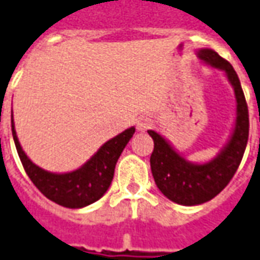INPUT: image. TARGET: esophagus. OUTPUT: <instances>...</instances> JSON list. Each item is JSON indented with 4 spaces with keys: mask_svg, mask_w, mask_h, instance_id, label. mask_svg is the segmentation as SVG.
<instances>
[{
    "mask_svg": "<svg viewBox=\"0 0 260 260\" xmlns=\"http://www.w3.org/2000/svg\"><path fill=\"white\" fill-rule=\"evenodd\" d=\"M153 126V121L149 116H141L137 121V129L138 131H148Z\"/></svg>",
    "mask_w": 260,
    "mask_h": 260,
    "instance_id": "34e87169",
    "label": "esophagus"
}]
</instances>
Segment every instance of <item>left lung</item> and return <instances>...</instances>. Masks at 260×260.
Returning <instances> with one entry per match:
<instances>
[{"mask_svg": "<svg viewBox=\"0 0 260 260\" xmlns=\"http://www.w3.org/2000/svg\"><path fill=\"white\" fill-rule=\"evenodd\" d=\"M199 56L212 67L225 71L235 88L236 125L226 148L211 162L195 165L175 152L159 134L148 131L153 139L151 169L155 183L168 199L185 206L208 202L225 189L241 165L249 138L248 104L234 67L212 49H201Z\"/></svg>", "mask_w": 260, "mask_h": 260, "instance_id": "8db88e82", "label": "left lung"}]
</instances>
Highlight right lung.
Wrapping results in <instances>:
<instances>
[{
    "label": "right lung",
    "instance_id": "right-lung-1",
    "mask_svg": "<svg viewBox=\"0 0 260 260\" xmlns=\"http://www.w3.org/2000/svg\"><path fill=\"white\" fill-rule=\"evenodd\" d=\"M11 128L17 152L29 179L42 195L65 208H84L98 201L107 192L114 178L116 160L135 132V128H129L109 139L84 167L74 172L51 174L28 159L18 142L12 119Z\"/></svg>",
    "mask_w": 260,
    "mask_h": 260
}]
</instances>
